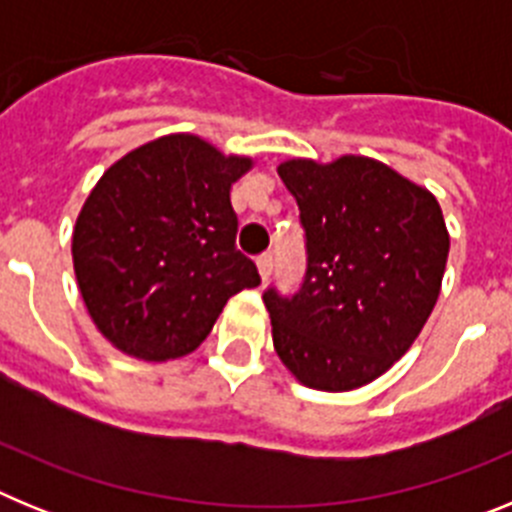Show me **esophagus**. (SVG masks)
I'll use <instances>...</instances> for the list:
<instances>
[{"instance_id": "esophagus-1", "label": "esophagus", "mask_w": 512, "mask_h": 512, "mask_svg": "<svg viewBox=\"0 0 512 512\" xmlns=\"http://www.w3.org/2000/svg\"><path fill=\"white\" fill-rule=\"evenodd\" d=\"M256 264H259V274H261V279H269L271 277V271H274V256H271V253H264V256H259V259H256Z\"/></svg>"}]
</instances>
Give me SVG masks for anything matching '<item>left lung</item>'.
I'll use <instances>...</instances> for the list:
<instances>
[{"label":"left lung","mask_w":512,"mask_h":512,"mask_svg":"<svg viewBox=\"0 0 512 512\" xmlns=\"http://www.w3.org/2000/svg\"><path fill=\"white\" fill-rule=\"evenodd\" d=\"M279 176L300 207L307 264L292 295L264 289L274 351L312 390H356L402 359L436 305L449 259L441 207L364 156L295 158Z\"/></svg>","instance_id":"1"}]
</instances>
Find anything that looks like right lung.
Returning a JSON list of instances; mask_svg holds the SVG:
<instances>
[{
    "label": "right lung",
    "instance_id": "1",
    "mask_svg": "<svg viewBox=\"0 0 512 512\" xmlns=\"http://www.w3.org/2000/svg\"><path fill=\"white\" fill-rule=\"evenodd\" d=\"M248 158L194 135H166L104 171L74 228L81 297L104 338L148 361L200 346L259 269L235 246L230 184Z\"/></svg>",
    "mask_w": 512,
    "mask_h": 512
}]
</instances>
